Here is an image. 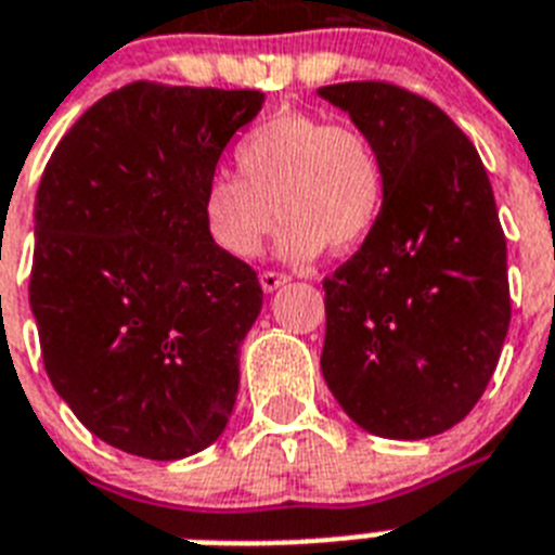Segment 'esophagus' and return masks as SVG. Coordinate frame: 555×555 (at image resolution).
Here are the masks:
<instances>
[{"label": "esophagus", "instance_id": "obj_1", "mask_svg": "<svg viewBox=\"0 0 555 555\" xmlns=\"http://www.w3.org/2000/svg\"><path fill=\"white\" fill-rule=\"evenodd\" d=\"M259 282H262L264 293H273L276 287L287 285V282H291V276H287V273H276V270H264L262 276H259Z\"/></svg>", "mask_w": 555, "mask_h": 555}]
</instances>
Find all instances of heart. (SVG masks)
<instances>
[{
  "label": "heart",
  "mask_w": 555,
  "mask_h": 555,
  "mask_svg": "<svg viewBox=\"0 0 555 555\" xmlns=\"http://www.w3.org/2000/svg\"><path fill=\"white\" fill-rule=\"evenodd\" d=\"M238 173H214L202 222L231 259H254L279 216L276 250L310 262L331 245L348 254L371 236L385 207V168L362 130L310 114H279L236 147Z\"/></svg>",
  "instance_id": "1"
}]
</instances>
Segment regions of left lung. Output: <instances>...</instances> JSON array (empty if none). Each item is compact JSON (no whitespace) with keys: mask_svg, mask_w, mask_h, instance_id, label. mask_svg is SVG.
Wrapping results in <instances>:
<instances>
[{"mask_svg":"<svg viewBox=\"0 0 555 555\" xmlns=\"http://www.w3.org/2000/svg\"><path fill=\"white\" fill-rule=\"evenodd\" d=\"M319 96L353 119L385 168L379 222L324 279V382L367 434H444L481 399L511 327L488 170L425 96L387 82L327 85Z\"/></svg>","mask_w":555,"mask_h":555,"instance_id":"obj_1","label":"left lung"}]
</instances>
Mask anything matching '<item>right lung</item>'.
Instances as JSON below:
<instances>
[{
  "label": "right lung",
  "mask_w": 555,
  "mask_h": 555,
  "mask_svg": "<svg viewBox=\"0 0 555 555\" xmlns=\"http://www.w3.org/2000/svg\"><path fill=\"white\" fill-rule=\"evenodd\" d=\"M259 90L133 82L88 107L36 191L30 310L48 379L90 434L173 462L222 436L262 310L202 193Z\"/></svg>",
  "instance_id": "add662e5"
}]
</instances>
